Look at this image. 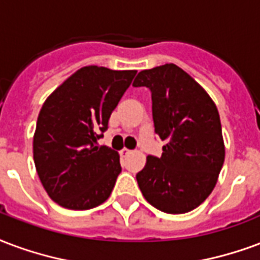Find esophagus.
Wrapping results in <instances>:
<instances>
[{"instance_id": "obj_1", "label": "esophagus", "mask_w": 260, "mask_h": 260, "mask_svg": "<svg viewBox=\"0 0 260 260\" xmlns=\"http://www.w3.org/2000/svg\"><path fill=\"white\" fill-rule=\"evenodd\" d=\"M131 153H132V151H131L129 149H125V147L120 151V154H121V155H128V154H131Z\"/></svg>"}]
</instances>
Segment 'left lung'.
<instances>
[{
  "label": "left lung",
  "mask_w": 260,
  "mask_h": 260,
  "mask_svg": "<svg viewBox=\"0 0 260 260\" xmlns=\"http://www.w3.org/2000/svg\"><path fill=\"white\" fill-rule=\"evenodd\" d=\"M134 86L151 91L161 157L136 175L143 197L165 213H186L212 193L224 161L218 109L203 86L174 63L140 71Z\"/></svg>",
  "instance_id": "left-lung-1"
}]
</instances>
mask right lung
<instances>
[{"mask_svg": "<svg viewBox=\"0 0 260 260\" xmlns=\"http://www.w3.org/2000/svg\"><path fill=\"white\" fill-rule=\"evenodd\" d=\"M136 70L85 66L44 102L32 139L38 178L63 208H95L110 197L120 155L96 146Z\"/></svg>", "mask_w": 260, "mask_h": 260, "instance_id": "obj_1", "label": "right lung"}]
</instances>
